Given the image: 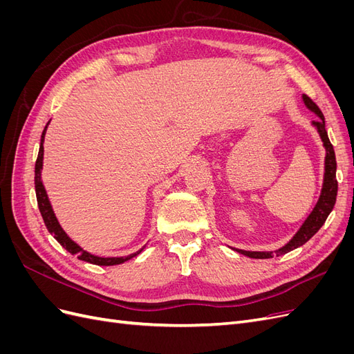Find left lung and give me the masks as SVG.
Here are the masks:
<instances>
[{
  "label": "left lung",
  "mask_w": 354,
  "mask_h": 354,
  "mask_svg": "<svg viewBox=\"0 0 354 354\" xmlns=\"http://www.w3.org/2000/svg\"><path fill=\"white\" fill-rule=\"evenodd\" d=\"M304 103L310 111H313L320 120L319 121H313V124L316 125L317 131L322 137L324 146L326 149V158H325V178H324V189L322 194H320L319 202L316 203L315 209L310 214L308 218L304 221V224L301 226V229L298 230V233L295 236L289 241L285 246H282L281 250H277L274 252H257V251H242V250H236L238 252L250 257V259H273V257H279L283 255L289 251H292L298 246L304 245L308 239H312L315 234L317 233V230L324 226V223L326 221L328 216L330 214L332 208L335 205L337 201V192H338V181H337V160H335V152L334 147H332L329 137L326 133L325 128V116L322 113V111L319 109V106L308 97V95H303Z\"/></svg>",
  "instance_id": "obj_1"
}]
</instances>
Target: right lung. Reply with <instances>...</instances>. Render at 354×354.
<instances>
[{"label": "right lung", "mask_w": 354, "mask_h": 354, "mask_svg": "<svg viewBox=\"0 0 354 354\" xmlns=\"http://www.w3.org/2000/svg\"><path fill=\"white\" fill-rule=\"evenodd\" d=\"M47 128V127H46ZM46 128L44 131H42L41 136V145H39V152H38V158H37V162H35V194H37V202H38V208L39 212L42 216V220L46 223V227L48 229V232L51 234H55V239L65 248L66 251H69L72 255H78V259L82 261H87L91 264H97V266H116V264H122L127 260L133 259V257L138 255L140 251H137L131 255H127V257H109V259H104V257H97V255H93L87 251H84L81 246H78L75 243L71 238H68V234L63 232V229L60 227V224L57 223V218L55 217V212L51 209L50 205V201L47 198V194L44 190V186H42V181H41V168H42V155H44V134H46Z\"/></svg>", "instance_id": "add662e5"}]
</instances>
